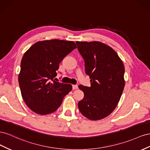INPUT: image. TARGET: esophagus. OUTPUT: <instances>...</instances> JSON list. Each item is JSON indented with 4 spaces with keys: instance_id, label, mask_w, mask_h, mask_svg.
Returning a JSON list of instances; mask_svg holds the SVG:
<instances>
[{
    "instance_id": "1",
    "label": "esophagus",
    "mask_w": 150,
    "mask_h": 150,
    "mask_svg": "<svg viewBox=\"0 0 150 150\" xmlns=\"http://www.w3.org/2000/svg\"><path fill=\"white\" fill-rule=\"evenodd\" d=\"M72 88H73V90L77 89V88H78V85H72Z\"/></svg>"
}]
</instances>
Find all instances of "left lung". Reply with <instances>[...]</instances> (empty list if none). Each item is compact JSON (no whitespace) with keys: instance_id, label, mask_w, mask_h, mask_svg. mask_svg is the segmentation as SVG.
I'll return each instance as SVG.
<instances>
[{"instance_id":"8db88e82","label":"left lung","mask_w":150,"mask_h":150,"mask_svg":"<svg viewBox=\"0 0 150 150\" xmlns=\"http://www.w3.org/2000/svg\"><path fill=\"white\" fill-rule=\"evenodd\" d=\"M85 62L91 87L79 85L84 97L79 102L80 112L88 119L100 120L112 112L125 85V66L117 53L99 41H76Z\"/></svg>"}]
</instances>
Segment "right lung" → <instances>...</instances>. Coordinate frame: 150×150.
<instances>
[{"label":"right lung","instance_id":"add662e5","mask_svg":"<svg viewBox=\"0 0 150 150\" xmlns=\"http://www.w3.org/2000/svg\"><path fill=\"white\" fill-rule=\"evenodd\" d=\"M76 46L74 41L51 40L30 47L21 62L19 83L24 102L33 112L51 114L72 90L71 84L55 82L59 63Z\"/></svg>","mask_w":150,"mask_h":150}]
</instances>
